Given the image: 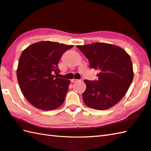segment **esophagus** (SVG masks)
<instances>
[{
    "mask_svg": "<svg viewBox=\"0 0 151 151\" xmlns=\"http://www.w3.org/2000/svg\"><path fill=\"white\" fill-rule=\"evenodd\" d=\"M71 82H78V79H75V78H73V79H72L71 81Z\"/></svg>",
    "mask_w": 151,
    "mask_h": 151,
    "instance_id": "obj_1",
    "label": "esophagus"
}]
</instances>
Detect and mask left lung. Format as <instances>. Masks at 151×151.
<instances>
[{"mask_svg":"<svg viewBox=\"0 0 151 151\" xmlns=\"http://www.w3.org/2000/svg\"><path fill=\"white\" fill-rule=\"evenodd\" d=\"M90 62L91 69L99 70L98 81L84 80L86 89L82 93L88 107L106 110L117 104L125 96L134 78L129 54L114 44L95 42L76 46Z\"/></svg>","mask_w":151,"mask_h":151,"instance_id":"left-lung-1","label":"left lung"}]
</instances>
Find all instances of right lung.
<instances>
[{
    "instance_id": "1",
    "label": "right lung",
    "mask_w": 151,
    "mask_h": 151,
    "mask_svg": "<svg viewBox=\"0 0 151 151\" xmlns=\"http://www.w3.org/2000/svg\"><path fill=\"white\" fill-rule=\"evenodd\" d=\"M73 45L41 41L29 46L20 55L17 78L27 100L38 109L51 111L64 102L70 81L58 78L61 55Z\"/></svg>"
}]
</instances>
